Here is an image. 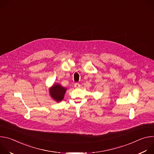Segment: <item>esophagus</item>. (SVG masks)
Segmentation results:
<instances>
[{
    "label": "esophagus",
    "instance_id": "esophagus-1",
    "mask_svg": "<svg viewBox=\"0 0 154 154\" xmlns=\"http://www.w3.org/2000/svg\"><path fill=\"white\" fill-rule=\"evenodd\" d=\"M74 86H75V88H79V87L80 86V84L79 83H75L74 84Z\"/></svg>",
    "mask_w": 154,
    "mask_h": 154
}]
</instances>
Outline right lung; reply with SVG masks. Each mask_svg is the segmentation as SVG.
Instances as JSON below:
<instances>
[{"label": "right lung", "mask_w": 154, "mask_h": 154, "mask_svg": "<svg viewBox=\"0 0 154 154\" xmlns=\"http://www.w3.org/2000/svg\"><path fill=\"white\" fill-rule=\"evenodd\" d=\"M66 89L59 84L54 85L50 90V94L52 97L57 102L62 100Z\"/></svg>", "instance_id": "add662e5"}]
</instances>
